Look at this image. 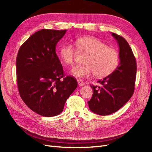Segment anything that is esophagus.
<instances>
[{"mask_svg":"<svg viewBox=\"0 0 152 152\" xmlns=\"http://www.w3.org/2000/svg\"><path fill=\"white\" fill-rule=\"evenodd\" d=\"M77 82H78V84H79V86H84L85 85L83 80L81 79H77Z\"/></svg>","mask_w":152,"mask_h":152,"instance_id":"esophagus-1","label":"esophagus"}]
</instances>
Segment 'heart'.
Listing matches in <instances>:
<instances>
[{"mask_svg": "<svg viewBox=\"0 0 152 152\" xmlns=\"http://www.w3.org/2000/svg\"><path fill=\"white\" fill-rule=\"evenodd\" d=\"M80 52L87 54L84 65H77L72 69V74L78 77H88L92 75L103 78L111 74L117 68L120 56L116 49L93 37H84L77 41ZM77 49L72 43H67L60 49V58L67 65L74 63Z\"/></svg>", "mask_w": 152, "mask_h": 152, "instance_id": "heart-1", "label": "heart"}]
</instances>
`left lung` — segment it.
<instances>
[{
	"mask_svg": "<svg viewBox=\"0 0 152 152\" xmlns=\"http://www.w3.org/2000/svg\"><path fill=\"white\" fill-rule=\"evenodd\" d=\"M119 46L121 61L111 74L99 80L100 87L91 85L93 96L88 102L92 112L101 115H108L117 112L125 104L134 91L136 77V61L126 40L112 33Z\"/></svg>",
	"mask_w": 152,
	"mask_h": 152,
	"instance_id": "left-lung-1",
	"label": "left lung"
}]
</instances>
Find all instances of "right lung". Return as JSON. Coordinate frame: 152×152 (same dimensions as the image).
<instances>
[{
  "instance_id": "right-lung-1",
  "label": "right lung",
  "mask_w": 152,
  "mask_h": 152,
  "mask_svg": "<svg viewBox=\"0 0 152 152\" xmlns=\"http://www.w3.org/2000/svg\"><path fill=\"white\" fill-rule=\"evenodd\" d=\"M66 30L42 29L23 44L16 58V80L21 99L29 108L44 117L61 113L78 83L65 75L56 45Z\"/></svg>"
}]
</instances>
